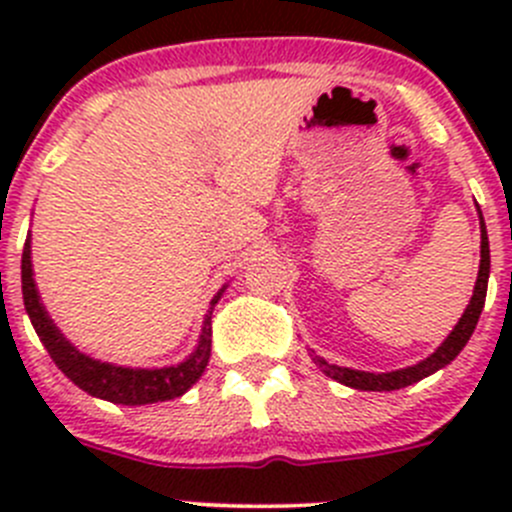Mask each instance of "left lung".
<instances>
[{
    "mask_svg": "<svg viewBox=\"0 0 512 512\" xmlns=\"http://www.w3.org/2000/svg\"><path fill=\"white\" fill-rule=\"evenodd\" d=\"M488 277H490V247H488V232H485L483 215H480V267H478L476 287H473V297L471 302H468L466 312L461 314L458 324L453 327V332L443 339V344L436 349V352L428 354L426 359L418 361L414 366H406V369H396V371H384V374L329 364V361H324L322 356L312 354L314 364H317L329 379L339 381V384L344 386H352V389H359V391H396V389H404V386L416 384V381L426 379V376L436 374L438 369L451 364V361L461 354V349L466 347L473 329H476L480 312H483L485 292H488Z\"/></svg>",
    "mask_w": 512,
    "mask_h": 512,
    "instance_id": "8db88e82",
    "label": "left lung"
}]
</instances>
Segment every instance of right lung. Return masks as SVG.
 <instances>
[{
    "mask_svg": "<svg viewBox=\"0 0 512 512\" xmlns=\"http://www.w3.org/2000/svg\"><path fill=\"white\" fill-rule=\"evenodd\" d=\"M227 285H223L218 294L210 299V309L205 314L203 329H200L198 347L193 354L185 356L180 364L160 366V369H133V366H116L111 361L94 359V356L79 352L69 339L61 334L54 319L46 312L44 302L39 297V289L34 282L32 267V237H27L22 252V294L24 307H27L29 319H32L34 332L39 334L41 344L46 347L54 364L69 376L81 391L96 396V399L111 401V404L123 406H146L158 404V401H170L183 396L195 381L203 376L205 366L210 361V344H213V309L218 299L223 297Z\"/></svg>",
    "mask_w": 512,
    "mask_h": 512,
    "instance_id": "right-lung-1",
    "label": "right lung"
}]
</instances>
